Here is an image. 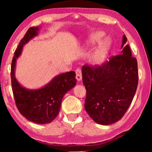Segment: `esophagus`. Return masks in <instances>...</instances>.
<instances>
[{
	"mask_svg": "<svg viewBox=\"0 0 152 152\" xmlns=\"http://www.w3.org/2000/svg\"><path fill=\"white\" fill-rule=\"evenodd\" d=\"M75 73H76V79L78 81H81L82 77V70H81L80 68H77L75 70Z\"/></svg>",
	"mask_w": 152,
	"mask_h": 152,
	"instance_id": "34e87169",
	"label": "esophagus"
}]
</instances>
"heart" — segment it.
Instances as JSON below:
<instances>
[{
	"instance_id": "1",
	"label": "heart",
	"mask_w": 152,
	"mask_h": 152,
	"mask_svg": "<svg viewBox=\"0 0 152 152\" xmlns=\"http://www.w3.org/2000/svg\"><path fill=\"white\" fill-rule=\"evenodd\" d=\"M103 36L104 33L102 32H96L93 33V34H91L90 39H89V44L94 45L96 43L99 42ZM108 47H109V44L107 42L103 43L102 44L99 45L93 53V55L91 56V63L93 64H99L101 62H102L107 56Z\"/></svg>"
}]
</instances>
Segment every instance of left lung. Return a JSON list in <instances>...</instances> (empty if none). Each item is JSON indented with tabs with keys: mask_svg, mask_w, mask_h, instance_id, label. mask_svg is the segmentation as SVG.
<instances>
[{
	"mask_svg": "<svg viewBox=\"0 0 152 152\" xmlns=\"http://www.w3.org/2000/svg\"><path fill=\"white\" fill-rule=\"evenodd\" d=\"M123 36L120 55L112 56L102 66H82L83 84L86 90L84 108L97 123L109 125L123 117L136 92L138 63Z\"/></svg>",
	"mask_w": 152,
	"mask_h": 152,
	"instance_id": "8db88e82",
	"label": "left lung"
}]
</instances>
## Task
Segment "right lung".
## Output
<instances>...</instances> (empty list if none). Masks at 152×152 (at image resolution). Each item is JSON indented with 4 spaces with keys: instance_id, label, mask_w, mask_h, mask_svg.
I'll list each match as a JSON object with an SVG mask.
<instances>
[{
    "instance_id": "1",
    "label": "right lung",
    "mask_w": 152,
    "mask_h": 152,
    "mask_svg": "<svg viewBox=\"0 0 152 152\" xmlns=\"http://www.w3.org/2000/svg\"><path fill=\"white\" fill-rule=\"evenodd\" d=\"M38 27L27 31L14 52L11 66V81L16 106L20 114L37 124L51 122L59 113L64 95L75 86V72H67L55 77L48 84L37 90H28L18 84L14 75L16 61L23 45L37 34Z\"/></svg>"
}]
</instances>
